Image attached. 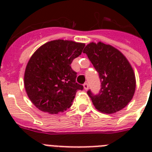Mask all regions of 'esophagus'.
Listing matches in <instances>:
<instances>
[{"instance_id":"34e87169","label":"esophagus","mask_w":152,"mask_h":152,"mask_svg":"<svg viewBox=\"0 0 152 152\" xmlns=\"http://www.w3.org/2000/svg\"><path fill=\"white\" fill-rule=\"evenodd\" d=\"M84 90H86V91H88V88H89V85H88V83H84Z\"/></svg>"}]
</instances>
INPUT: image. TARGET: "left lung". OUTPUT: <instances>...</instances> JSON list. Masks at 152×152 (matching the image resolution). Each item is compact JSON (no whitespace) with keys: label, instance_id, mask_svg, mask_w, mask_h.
Masks as SVG:
<instances>
[{"label":"left lung","instance_id":"8db88e82","mask_svg":"<svg viewBox=\"0 0 152 152\" xmlns=\"http://www.w3.org/2000/svg\"><path fill=\"white\" fill-rule=\"evenodd\" d=\"M83 52L99 73L101 81L97 95L88 91L95 108L106 114L125 108L133 97L136 86L135 73L126 56L115 47L101 42L88 44Z\"/></svg>","mask_w":152,"mask_h":152}]
</instances>
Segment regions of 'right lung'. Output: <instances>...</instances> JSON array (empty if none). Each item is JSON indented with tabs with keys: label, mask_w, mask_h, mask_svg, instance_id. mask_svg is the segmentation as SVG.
Listing matches in <instances>:
<instances>
[{
	"label": "right lung",
	"mask_w": 152,
	"mask_h": 152,
	"mask_svg": "<svg viewBox=\"0 0 152 152\" xmlns=\"http://www.w3.org/2000/svg\"><path fill=\"white\" fill-rule=\"evenodd\" d=\"M84 45L72 40H52L31 56L24 73V87L39 110L57 114L72 106L76 92L83 86L76 83L77 73L71 64Z\"/></svg>",
	"instance_id": "right-lung-1"
}]
</instances>
